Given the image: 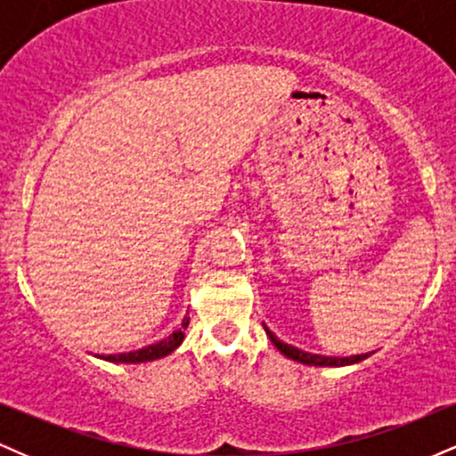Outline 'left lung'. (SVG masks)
<instances>
[{"mask_svg": "<svg viewBox=\"0 0 456 456\" xmlns=\"http://www.w3.org/2000/svg\"><path fill=\"white\" fill-rule=\"evenodd\" d=\"M265 334L270 337V341L274 343V347L279 349L282 355H287V358L296 360V362H302V364H311V366H347V364H355L360 362V360L369 358L370 354H360V355H349V358H337V355H319V354H308V352H302V349L297 347H291V345L279 341V338L274 337V334L270 332L268 328H265Z\"/></svg>", "mask_w": 456, "mask_h": 456, "instance_id": "1", "label": "left lung"}]
</instances>
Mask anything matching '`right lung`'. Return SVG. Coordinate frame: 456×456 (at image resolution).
Here are the masks:
<instances>
[{"label":"right lung","instance_id":"obj_1","mask_svg":"<svg viewBox=\"0 0 456 456\" xmlns=\"http://www.w3.org/2000/svg\"><path fill=\"white\" fill-rule=\"evenodd\" d=\"M188 326V317H184L182 322V328L175 330L174 334H169L162 341L148 345V347L137 349V352H128V354H118V355H101L102 360H109V362H122V364H139V362H150V360H159L169 355L174 349H177L184 341V330Z\"/></svg>","mask_w":456,"mask_h":456}]
</instances>
